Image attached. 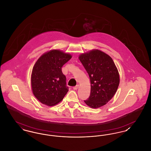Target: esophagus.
<instances>
[{
	"label": "esophagus",
	"mask_w": 151,
	"mask_h": 151,
	"mask_svg": "<svg viewBox=\"0 0 151 151\" xmlns=\"http://www.w3.org/2000/svg\"><path fill=\"white\" fill-rule=\"evenodd\" d=\"M79 85H76V86L73 87V88L74 90H77L79 88Z\"/></svg>",
	"instance_id": "esophagus-1"
}]
</instances>
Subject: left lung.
Here are the masks:
<instances>
[{
    "mask_svg": "<svg viewBox=\"0 0 151 151\" xmlns=\"http://www.w3.org/2000/svg\"><path fill=\"white\" fill-rule=\"evenodd\" d=\"M79 59L91 81L90 96L85 103L92 108L106 105L115 95L120 83L115 63L111 56L97 49L80 54Z\"/></svg>",
    "mask_w": 151,
    "mask_h": 151,
    "instance_id": "obj_1",
    "label": "left lung"
}]
</instances>
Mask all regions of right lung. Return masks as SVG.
<instances>
[{
  "label": "right lung",
  "mask_w": 151,
  "mask_h": 151,
  "mask_svg": "<svg viewBox=\"0 0 151 151\" xmlns=\"http://www.w3.org/2000/svg\"><path fill=\"white\" fill-rule=\"evenodd\" d=\"M71 58L70 53L52 50L43 53L36 61L32 71L31 85L34 95L42 104L55 106L68 92L62 67Z\"/></svg>",
  "instance_id": "add662e5"
}]
</instances>
